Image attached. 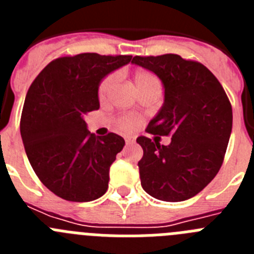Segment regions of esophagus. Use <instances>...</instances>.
Returning <instances> with one entry per match:
<instances>
[{
    "label": "esophagus",
    "mask_w": 254,
    "mask_h": 254,
    "mask_svg": "<svg viewBox=\"0 0 254 254\" xmlns=\"http://www.w3.org/2000/svg\"><path fill=\"white\" fill-rule=\"evenodd\" d=\"M125 141H126V143H127V145H131V143L134 142V138L133 137H126Z\"/></svg>",
    "instance_id": "esophagus-1"
}]
</instances>
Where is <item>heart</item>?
Here are the masks:
<instances>
[{
    "label": "heart",
    "mask_w": 254,
    "mask_h": 254,
    "mask_svg": "<svg viewBox=\"0 0 254 254\" xmlns=\"http://www.w3.org/2000/svg\"><path fill=\"white\" fill-rule=\"evenodd\" d=\"M134 84L137 86L138 91L146 89V87L152 86V85H160L159 84L158 77L151 73L150 71H145V69H138L133 73ZM116 82V75H109L103 80L98 87V96L99 99H104L107 96L108 91L111 90V87ZM141 120L140 117L133 116V114H123V116L117 118V126L118 128L122 129L125 132H131L136 129L140 126Z\"/></svg>",
    "instance_id": "1"
}]
</instances>
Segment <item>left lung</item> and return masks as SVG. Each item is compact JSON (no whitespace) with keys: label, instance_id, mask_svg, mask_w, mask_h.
<instances>
[{"label":"left lung","instance_id":"1","mask_svg":"<svg viewBox=\"0 0 254 254\" xmlns=\"http://www.w3.org/2000/svg\"><path fill=\"white\" fill-rule=\"evenodd\" d=\"M164 84L165 99L146 132L172 136L165 146L146 136L138 161L141 186L154 198L178 202L199 193L223 165L233 127L232 104L214 73L178 55L136 56Z\"/></svg>","mask_w":254,"mask_h":254}]
</instances>
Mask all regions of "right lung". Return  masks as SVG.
<instances>
[{
  "mask_svg": "<svg viewBox=\"0 0 254 254\" xmlns=\"http://www.w3.org/2000/svg\"><path fill=\"white\" fill-rule=\"evenodd\" d=\"M132 56L80 53L49 62L29 87L20 132L40 182L61 198L89 202L107 192L109 168L125 146L117 133L95 136L84 117L99 109L102 78Z\"/></svg>",
  "mask_w": 254,
  "mask_h": 254,
  "instance_id": "add662e5",
  "label": "right lung"
}]
</instances>
